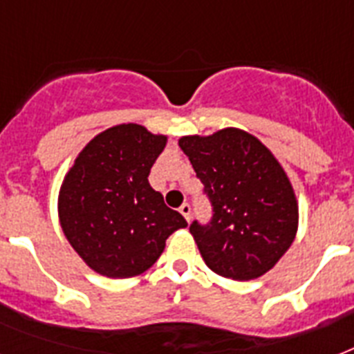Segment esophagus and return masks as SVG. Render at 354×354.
<instances>
[{"label": "esophagus", "instance_id": "obj_1", "mask_svg": "<svg viewBox=\"0 0 354 354\" xmlns=\"http://www.w3.org/2000/svg\"><path fill=\"white\" fill-rule=\"evenodd\" d=\"M180 213H182L183 216H185V221H191V205L185 202V204H182V207H180Z\"/></svg>", "mask_w": 354, "mask_h": 354}]
</instances>
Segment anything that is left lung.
Instances as JSON below:
<instances>
[{
	"label": "left lung",
	"instance_id": "left-lung-1",
	"mask_svg": "<svg viewBox=\"0 0 354 354\" xmlns=\"http://www.w3.org/2000/svg\"><path fill=\"white\" fill-rule=\"evenodd\" d=\"M180 149L204 183L213 216L189 232L215 274L235 281L261 277L294 242L297 202L274 154L252 133L224 128L213 136H185Z\"/></svg>",
	"mask_w": 354,
	"mask_h": 354
}]
</instances>
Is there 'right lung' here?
Masks as SVG:
<instances>
[{"mask_svg":"<svg viewBox=\"0 0 354 354\" xmlns=\"http://www.w3.org/2000/svg\"><path fill=\"white\" fill-rule=\"evenodd\" d=\"M165 136L141 124L101 132L64 178L58 216L64 235L91 270L112 279L143 274L160 259L169 235L187 226L149 183Z\"/></svg>","mask_w":354,"mask_h":354,"instance_id":"1","label":"right lung"}]
</instances>
